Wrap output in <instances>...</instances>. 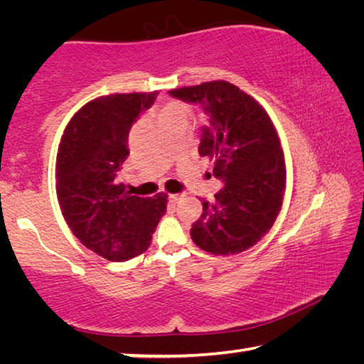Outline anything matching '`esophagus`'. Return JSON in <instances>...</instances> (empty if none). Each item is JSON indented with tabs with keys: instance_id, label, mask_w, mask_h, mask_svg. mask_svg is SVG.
Here are the masks:
<instances>
[{
	"instance_id": "34e87169",
	"label": "esophagus",
	"mask_w": 364,
	"mask_h": 364,
	"mask_svg": "<svg viewBox=\"0 0 364 364\" xmlns=\"http://www.w3.org/2000/svg\"><path fill=\"white\" fill-rule=\"evenodd\" d=\"M181 197H183L181 194H170V196H168V200H170V202H173V204H175V202L180 200Z\"/></svg>"
}]
</instances>
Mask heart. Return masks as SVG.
Masks as SVG:
<instances>
[{"label": "heart", "instance_id": "1", "mask_svg": "<svg viewBox=\"0 0 364 364\" xmlns=\"http://www.w3.org/2000/svg\"><path fill=\"white\" fill-rule=\"evenodd\" d=\"M191 115V107L181 101H170L160 109L159 120L160 123L173 120H188Z\"/></svg>", "mask_w": 364, "mask_h": 364}]
</instances>
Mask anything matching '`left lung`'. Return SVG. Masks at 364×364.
Listing matches in <instances>:
<instances>
[{
    "mask_svg": "<svg viewBox=\"0 0 364 364\" xmlns=\"http://www.w3.org/2000/svg\"><path fill=\"white\" fill-rule=\"evenodd\" d=\"M178 100L202 104L210 127L202 130L199 154L213 160V175L225 183L191 237L213 255L250 249L278 218L286 191V162L278 132L260 104L225 80L175 88Z\"/></svg>",
    "mask_w": 364,
    "mask_h": 364,
    "instance_id": "8db88e82",
    "label": "left lung"
}]
</instances>
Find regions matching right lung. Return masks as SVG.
<instances>
[{
	"label": "right lung",
	"mask_w": 364,
	"mask_h": 364,
	"mask_svg": "<svg viewBox=\"0 0 364 364\" xmlns=\"http://www.w3.org/2000/svg\"><path fill=\"white\" fill-rule=\"evenodd\" d=\"M159 91L109 95L86 102L67 123L56 157V193L67 225L86 249L110 262L147 250L167 212V194L130 196L117 171L128 134Z\"/></svg>",
	"instance_id": "obj_1"
}]
</instances>
